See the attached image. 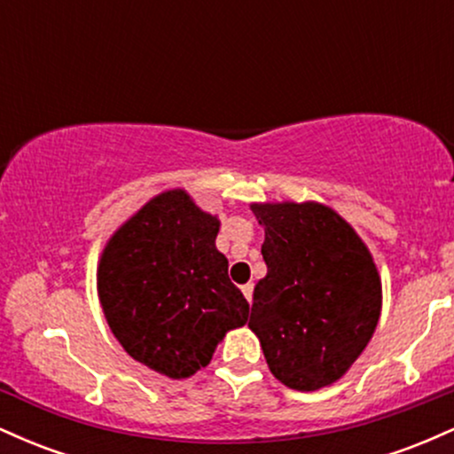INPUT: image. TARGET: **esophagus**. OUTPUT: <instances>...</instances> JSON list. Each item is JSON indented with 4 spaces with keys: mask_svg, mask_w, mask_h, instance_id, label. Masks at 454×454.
I'll return each instance as SVG.
<instances>
[{
    "mask_svg": "<svg viewBox=\"0 0 454 454\" xmlns=\"http://www.w3.org/2000/svg\"><path fill=\"white\" fill-rule=\"evenodd\" d=\"M241 290H243V296H245V299H247V301H249V303H252V294H254V284H245Z\"/></svg>",
    "mask_w": 454,
    "mask_h": 454,
    "instance_id": "34e87169",
    "label": "esophagus"
}]
</instances>
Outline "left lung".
Instances as JSON below:
<instances>
[{
    "instance_id": "8db88e82",
    "label": "left lung",
    "mask_w": 454,
    "mask_h": 454,
    "mask_svg": "<svg viewBox=\"0 0 454 454\" xmlns=\"http://www.w3.org/2000/svg\"><path fill=\"white\" fill-rule=\"evenodd\" d=\"M267 275L254 288L249 328L275 378L294 390L337 382L361 356L382 311L372 252L320 202H254Z\"/></svg>"
}]
</instances>
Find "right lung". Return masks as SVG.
I'll return each mask as SVG.
<instances>
[{
	"instance_id": "1",
	"label": "right lung",
	"mask_w": 454,
	"mask_h": 454,
	"mask_svg": "<svg viewBox=\"0 0 454 454\" xmlns=\"http://www.w3.org/2000/svg\"><path fill=\"white\" fill-rule=\"evenodd\" d=\"M217 232V215L185 190H168L121 223L100 256L98 296L113 335L166 378L194 376L226 333L247 322Z\"/></svg>"
}]
</instances>
